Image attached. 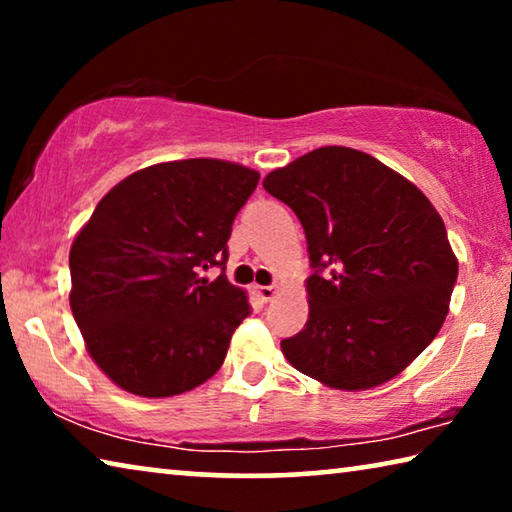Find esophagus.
I'll use <instances>...</instances> for the list:
<instances>
[{
	"mask_svg": "<svg viewBox=\"0 0 512 512\" xmlns=\"http://www.w3.org/2000/svg\"><path fill=\"white\" fill-rule=\"evenodd\" d=\"M255 293H257V296L262 298L264 302H271V300L275 298L277 287H275V284H271V287H259V284H257V287H255Z\"/></svg>",
	"mask_w": 512,
	"mask_h": 512,
	"instance_id": "34e87169",
	"label": "esophagus"
}]
</instances>
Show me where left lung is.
<instances>
[{"mask_svg": "<svg viewBox=\"0 0 512 512\" xmlns=\"http://www.w3.org/2000/svg\"><path fill=\"white\" fill-rule=\"evenodd\" d=\"M305 228L309 320L282 341L302 375L366 391L409 366L443 327L458 262L418 187L372 155L323 146L264 178Z\"/></svg>", "mask_w": 512, "mask_h": 512, "instance_id": "obj_1", "label": "left lung"}]
</instances>
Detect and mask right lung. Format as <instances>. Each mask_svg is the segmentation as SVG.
Instances as JSON below:
<instances>
[{
  "label": "right lung",
  "instance_id": "1",
  "mask_svg": "<svg viewBox=\"0 0 512 512\" xmlns=\"http://www.w3.org/2000/svg\"><path fill=\"white\" fill-rule=\"evenodd\" d=\"M259 173L194 158L135 171L101 198L69 250V305L97 366L128 393L201 386L250 316L225 277L235 216ZM222 268L214 283L200 277Z\"/></svg>",
  "mask_w": 512,
  "mask_h": 512
}]
</instances>
